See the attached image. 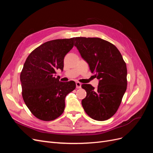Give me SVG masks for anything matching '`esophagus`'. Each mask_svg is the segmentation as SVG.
Instances as JSON below:
<instances>
[{
	"mask_svg": "<svg viewBox=\"0 0 153 153\" xmlns=\"http://www.w3.org/2000/svg\"><path fill=\"white\" fill-rule=\"evenodd\" d=\"M81 83H80L79 82H76V87L77 88V89H80L81 88Z\"/></svg>",
	"mask_w": 153,
	"mask_h": 153,
	"instance_id": "34e87169",
	"label": "esophagus"
}]
</instances>
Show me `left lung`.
Wrapping results in <instances>:
<instances>
[{
    "label": "left lung",
    "mask_w": 153,
    "mask_h": 153,
    "mask_svg": "<svg viewBox=\"0 0 153 153\" xmlns=\"http://www.w3.org/2000/svg\"><path fill=\"white\" fill-rule=\"evenodd\" d=\"M75 46L100 80L97 89L82 84L87 95L82 101L86 114L103 121L116 113L127 89V68L115 45L98 38L77 37Z\"/></svg>",
    "instance_id": "8db88e82"
}]
</instances>
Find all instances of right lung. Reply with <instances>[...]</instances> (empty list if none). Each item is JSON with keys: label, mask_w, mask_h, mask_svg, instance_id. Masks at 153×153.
<instances>
[{"label": "right lung", "mask_w": 153, "mask_h": 153, "mask_svg": "<svg viewBox=\"0 0 153 153\" xmlns=\"http://www.w3.org/2000/svg\"><path fill=\"white\" fill-rule=\"evenodd\" d=\"M75 38L54 39L37 47L29 55L20 73L22 97L36 117L55 120L65 108V98L76 87L74 81L60 82L57 69L63 70L64 59L74 46Z\"/></svg>", "instance_id": "obj_1"}]
</instances>
